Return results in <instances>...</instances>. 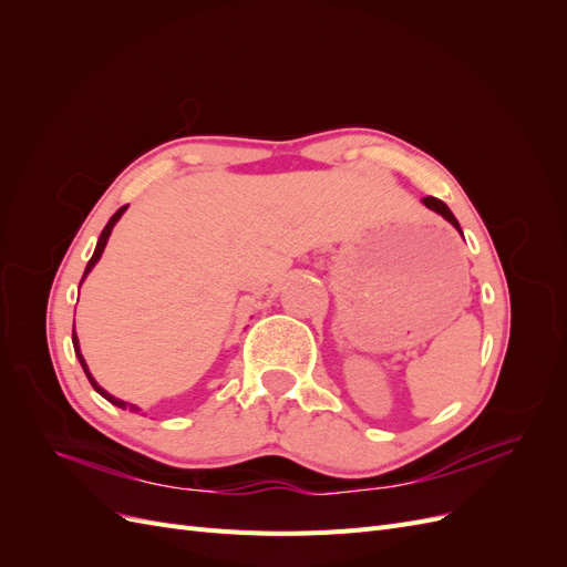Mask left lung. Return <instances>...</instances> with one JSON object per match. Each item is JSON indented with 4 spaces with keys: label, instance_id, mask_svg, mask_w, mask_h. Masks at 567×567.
<instances>
[{
    "label": "left lung",
    "instance_id": "obj_1",
    "mask_svg": "<svg viewBox=\"0 0 567 567\" xmlns=\"http://www.w3.org/2000/svg\"><path fill=\"white\" fill-rule=\"evenodd\" d=\"M423 205H425V208H431L433 213H437V215H442L444 219H447L450 221V225L461 234V227H458V221H456V217L452 215V210L447 208V205H444L440 198H433V196H425L423 198Z\"/></svg>",
    "mask_w": 567,
    "mask_h": 567
}]
</instances>
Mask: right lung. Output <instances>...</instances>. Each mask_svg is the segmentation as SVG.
Instances as JSON below:
<instances>
[{
  "label": "right lung",
  "mask_w": 567,
  "mask_h": 567,
  "mask_svg": "<svg viewBox=\"0 0 567 567\" xmlns=\"http://www.w3.org/2000/svg\"><path fill=\"white\" fill-rule=\"evenodd\" d=\"M127 210V205H123V208H120L111 219H109V225L104 227V231H101V236H99V241H96V248H94V255H92V260L87 262V267H84V274H82V281L87 279V274L94 269V265L99 262V257H101V252H104V248H106V244H109V236H111V231H113V227H115V221L123 217V213ZM82 281H80V286H82ZM73 348H75V354H78V359H80V364H82V369H84V373H87V379H90V383H92V388L101 394V398H106L111 404H115V406H120V409H130V411H140V406H134V404H130V402H123V400H117V398H113V394H109L104 388H101L96 381H94V375L90 373V369H87V364H84V357H82V352H80V342H78V336H75V331H73Z\"/></svg>",
  "instance_id": "add662e5"
}]
</instances>
